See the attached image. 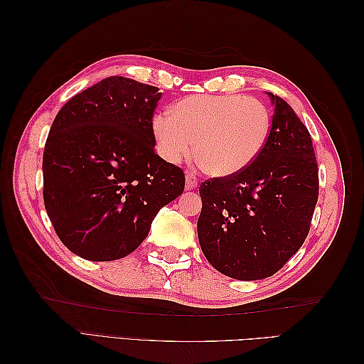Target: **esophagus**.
I'll use <instances>...</instances> for the list:
<instances>
[{
	"label": "esophagus",
	"instance_id": "obj_1",
	"mask_svg": "<svg viewBox=\"0 0 364 364\" xmlns=\"http://www.w3.org/2000/svg\"><path fill=\"white\" fill-rule=\"evenodd\" d=\"M199 185V179H197V176L193 171L186 173V178H185V186L186 190H193L196 186Z\"/></svg>",
	"mask_w": 364,
	"mask_h": 364
}]
</instances>
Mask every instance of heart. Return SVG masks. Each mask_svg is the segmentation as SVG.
I'll list each match as a JSON object with an SVG mask.
<instances>
[{"instance_id":"obj_1","label":"heart","mask_w":364,"mask_h":364,"mask_svg":"<svg viewBox=\"0 0 364 364\" xmlns=\"http://www.w3.org/2000/svg\"><path fill=\"white\" fill-rule=\"evenodd\" d=\"M272 118L258 98L245 95H191L153 118L159 155L170 164L190 158L217 178L235 174L266 146Z\"/></svg>"}]
</instances>
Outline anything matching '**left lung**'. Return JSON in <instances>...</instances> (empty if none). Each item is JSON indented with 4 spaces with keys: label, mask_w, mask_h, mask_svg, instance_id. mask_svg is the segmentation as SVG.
Here are the masks:
<instances>
[{
    "label": "left lung",
    "mask_w": 364,
    "mask_h": 364,
    "mask_svg": "<svg viewBox=\"0 0 364 364\" xmlns=\"http://www.w3.org/2000/svg\"><path fill=\"white\" fill-rule=\"evenodd\" d=\"M274 106L266 146L249 167L200 183L197 234L220 273L257 281L277 273L310 232L318 168L310 132L284 98Z\"/></svg>",
    "instance_id": "8db88e82"
}]
</instances>
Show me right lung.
<instances>
[{"mask_svg": "<svg viewBox=\"0 0 364 364\" xmlns=\"http://www.w3.org/2000/svg\"><path fill=\"white\" fill-rule=\"evenodd\" d=\"M159 87L112 75L74 95L43 150V203L62 243L90 261L127 257L185 188L155 151Z\"/></svg>", "mask_w": 364, "mask_h": 364, "instance_id": "obj_1", "label": "right lung"}]
</instances>
